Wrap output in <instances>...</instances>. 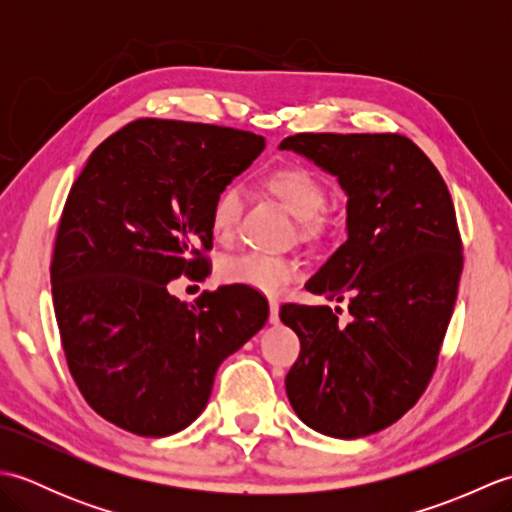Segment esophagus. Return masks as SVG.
I'll list each match as a JSON object with an SVG mask.
<instances>
[{"mask_svg":"<svg viewBox=\"0 0 512 512\" xmlns=\"http://www.w3.org/2000/svg\"><path fill=\"white\" fill-rule=\"evenodd\" d=\"M270 323H279V301L277 299H270Z\"/></svg>","mask_w":512,"mask_h":512,"instance_id":"1","label":"esophagus"}]
</instances>
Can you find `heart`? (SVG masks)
Wrapping results in <instances>:
<instances>
[{
  "label": "heart",
  "mask_w": 512,
  "mask_h": 512,
  "mask_svg": "<svg viewBox=\"0 0 512 512\" xmlns=\"http://www.w3.org/2000/svg\"><path fill=\"white\" fill-rule=\"evenodd\" d=\"M264 187L284 204V209L299 220L303 239L319 242L328 233V222L319 215L328 204V187L317 171L299 162H286L270 169ZM242 211V193L235 184H228L215 195L211 206V228L220 242L235 235V226ZM299 275V264L290 257L244 253L228 257L220 264V279L224 284L248 286L259 292H279Z\"/></svg>",
  "instance_id": "obj_1"
}]
</instances>
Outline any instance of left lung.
Here are the masks:
<instances>
[{"mask_svg":"<svg viewBox=\"0 0 512 512\" xmlns=\"http://www.w3.org/2000/svg\"><path fill=\"white\" fill-rule=\"evenodd\" d=\"M279 147L347 193V242L306 290L347 299L350 321L341 308L281 306L301 341L286 394L314 431L363 438L405 416L436 372L464 262L451 193L400 134H295Z\"/></svg>","mask_w":512,"mask_h":512,"instance_id":"left-lung-1","label":"left lung"}]
</instances>
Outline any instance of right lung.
Masks as SVG:
<instances>
[{"mask_svg": "<svg viewBox=\"0 0 512 512\" xmlns=\"http://www.w3.org/2000/svg\"><path fill=\"white\" fill-rule=\"evenodd\" d=\"M264 147L244 129L138 118L72 184L50 264L54 314L76 387L116 427L145 438L189 427L217 367L264 328L268 301L248 286L195 306L167 290L206 277L215 195Z\"/></svg>", "mask_w": 512, "mask_h": 512, "instance_id": "1", "label": "right lung"}]
</instances>
